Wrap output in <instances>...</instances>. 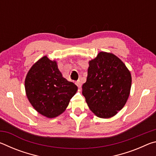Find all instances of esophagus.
Instances as JSON below:
<instances>
[{"label": "esophagus", "mask_w": 156, "mask_h": 156, "mask_svg": "<svg viewBox=\"0 0 156 156\" xmlns=\"http://www.w3.org/2000/svg\"><path fill=\"white\" fill-rule=\"evenodd\" d=\"M76 84L78 87H80L82 86V83H81V81H80V80H77V81L76 82Z\"/></svg>", "instance_id": "esophagus-1"}]
</instances>
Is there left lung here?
Returning a JSON list of instances; mask_svg holds the SVG:
<instances>
[{"instance_id": "left-lung-1", "label": "left lung", "mask_w": 156, "mask_h": 156, "mask_svg": "<svg viewBox=\"0 0 156 156\" xmlns=\"http://www.w3.org/2000/svg\"><path fill=\"white\" fill-rule=\"evenodd\" d=\"M83 95L89 109L98 117L115 115L126 104L131 86L130 72L114 54L100 52L89 61Z\"/></svg>"}]
</instances>
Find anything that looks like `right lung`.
Segmentation results:
<instances>
[{
	"mask_svg": "<svg viewBox=\"0 0 156 156\" xmlns=\"http://www.w3.org/2000/svg\"><path fill=\"white\" fill-rule=\"evenodd\" d=\"M27 98L37 112L55 118L64 112L78 87L62 77L56 61L44 56L34 64L25 81Z\"/></svg>",
	"mask_w": 156,
	"mask_h": 156,
	"instance_id": "right-lung-1",
	"label": "right lung"
}]
</instances>
